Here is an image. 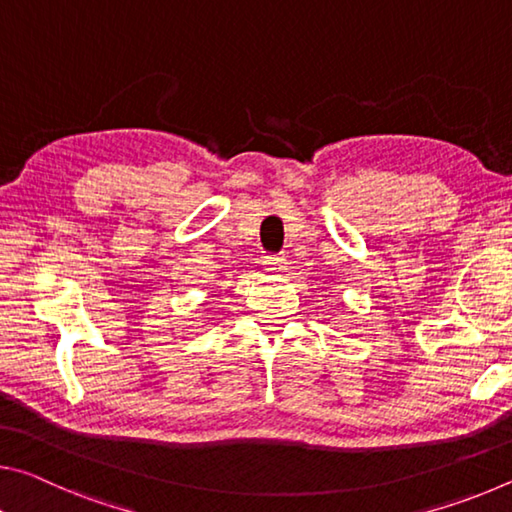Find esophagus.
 <instances>
[{
  "instance_id": "esophagus-1",
  "label": "esophagus",
  "mask_w": 512,
  "mask_h": 512,
  "mask_svg": "<svg viewBox=\"0 0 512 512\" xmlns=\"http://www.w3.org/2000/svg\"><path fill=\"white\" fill-rule=\"evenodd\" d=\"M264 266H266V271H284V268H287V259L277 257V255H268V257H264Z\"/></svg>"
}]
</instances>
